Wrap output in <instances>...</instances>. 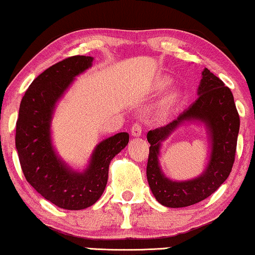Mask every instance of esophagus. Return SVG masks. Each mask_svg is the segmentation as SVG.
I'll return each mask as SVG.
<instances>
[{
    "label": "esophagus",
    "mask_w": 255,
    "mask_h": 255,
    "mask_svg": "<svg viewBox=\"0 0 255 255\" xmlns=\"http://www.w3.org/2000/svg\"><path fill=\"white\" fill-rule=\"evenodd\" d=\"M142 131H143V128L140 123H134L132 128H131V133H132V136L134 137L140 136V134H142Z\"/></svg>",
    "instance_id": "obj_1"
}]
</instances>
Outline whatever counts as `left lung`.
<instances>
[{"label": "left lung", "mask_w": 255, "mask_h": 255, "mask_svg": "<svg viewBox=\"0 0 255 255\" xmlns=\"http://www.w3.org/2000/svg\"><path fill=\"white\" fill-rule=\"evenodd\" d=\"M197 99L165 127L147 132L150 143L146 177L153 196L169 208L188 207L202 201L218 190L233 168L240 117L232 91L208 68L202 72ZM184 121H201L206 125L212 152L206 170L188 181H171L164 176L158 162L160 143Z\"/></svg>", "instance_id": "obj_1"}]
</instances>
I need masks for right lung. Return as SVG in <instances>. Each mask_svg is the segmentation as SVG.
<instances>
[{
  "label": "right lung",
  "instance_id": "obj_1",
  "mask_svg": "<svg viewBox=\"0 0 255 255\" xmlns=\"http://www.w3.org/2000/svg\"><path fill=\"white\" fill-rule=\"evenodd\" d=\"M92 56L74 55L56 62L33 80L21 100L15 145L28 183L59 208L92 206L105 190L111 159L128 145V133L100 142L84 172L72 170L54 151L51 121L55 104L78 74L92 66Z\"/></svg>",
  "mask_w": 255,
  "mask_h": 255
}]
</instances>
